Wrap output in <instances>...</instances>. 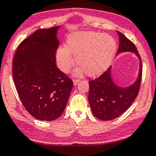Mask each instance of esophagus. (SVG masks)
Instances as JSON below:
<instances>
[{"instance_id": "1", "label": "esophagus", "mask_w": 156, "mask_h": 156, "mask_svg": "<svg viewBox=\"0 0 156 156\" xmlns=\"http://www.w3.org/2000/svg\"><path fill=\"white\" fill-rule=\"evenodd\" d=\"M79 80H73V83H74V86H76V85H77V84L79 83Z\"/></svg>"}]
</instances>
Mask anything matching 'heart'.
<instances>
[{
  "label": "heart",
  "mask_w": 156,
  "mask_h": 156,
  "mask_svg": "<svg viewBox=\"0 0 156 156\" xmlns=\"http://www.w3.org/2000/svg\"><path fill=\"white\" fill-rule=\"evenodd\" d=\"M117 48L112 36L95 32H77L67 38L65 47L57 49L55 61L61 72L66 73L76 61L80 66L74 74L85 72L88 76H95L104 72L110 66Z\"/></svg>",
  "instance_id": "b5f03b06"
}]
</instances>
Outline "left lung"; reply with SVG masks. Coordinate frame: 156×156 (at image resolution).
Masks as SVG:
<instances>
[{"instance_id":"left-lung-1","label":"left lung","mask_w":156,"mask_h":156,"mask_svg":"<svg viewBox=\"0 0 156 156\" xmlns=\"http://www.w3.org/2000/svg\"><path fill=\"white\" fill-rule=\"evenodd\" d=\"M118 34L120 43L117 55L126 52L134 53L140 61L139 72L134 83L126 87L119 86L113 81L112 66L98 78L90 81L88 101L90 108L94 116L103 121L116 119L127 110L137 97L141 82L142 61L137 50L125 35L119 32Z\"/></svg>"}]
</instances>
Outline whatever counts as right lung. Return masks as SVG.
Listing matches in <instances>:
<instances>
[{"label":"right lung","mask_w":156,"mask_h":156,"mask_svg":"<svg viewBox=\"0 0 156 156\" xmlns=\"http://www.w3.org/2000/svg\"><path fill=\"white\" fill-rule=\"evenodd\" d=\"M61 26L41 29L23 40L13 59V77L25 108L41 121L62 114L73 82L55 65Z\"/></svg>","instance_id":"add662e5"}]
</instances>
